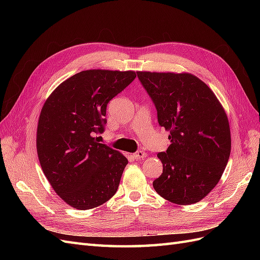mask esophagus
<instances>
[{"label":"esophagus","instance_id":"34e87169","mask_svg":"<svg viewBox=\"0 0 260 260\" xmlns=\"http://www.w3.org/2000/svg\"><path fill=\"white\" fill-rule=\"evenodd\" d=\"M132 156H133V158H135L136 160H141V159H143L144 157H146L147 154L145 152H143V151H138V152H136L135 154H133Z\"/></svg>","mask_w":260,"mask_h":260}]
</instances>
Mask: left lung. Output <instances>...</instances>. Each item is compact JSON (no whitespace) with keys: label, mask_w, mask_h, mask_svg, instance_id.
<instances>
[{"label":"left lung","mask_w":260,"mask_h":260,"mask_svg":"<svg viewBox=\"0 0 260 260\" xmlns=\"http://www.w3.org/2000/svg\"><path fill=\"white\" fill-rule=\"evenodd\" d=\"M171 144L157 154L162 174L153 186L179 205L198 203L221 178L231 152L229 121L209 86L191 74L138 72Z\"/></svg>","instance_id":"1"}]
</instances>
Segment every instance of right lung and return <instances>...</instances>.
<instances>
[{
	"label": "right lung",
	"instance_id": "right-lung-1",
	"mask_svg": "<svg viewBox=\"0 0 260 260\" xmlns=\"http://www.w3.org/2000/svg\"><path fill=\"white\" fill-rule=\"evenodd\" d=\"M135 72L91 69L61 82L39 117L37 152L54 191L85 210L111 200L128 159L95 135L105 130L108 102L136 79Z\"/></svg>",
	"mask_w": 260,
	"mask_h": 260
}]
</instances>
